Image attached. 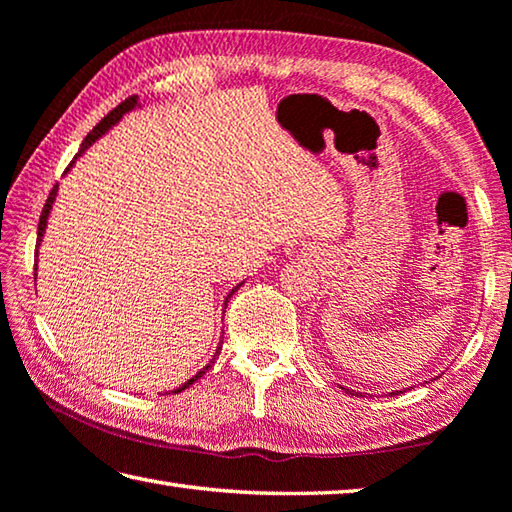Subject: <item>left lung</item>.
I'll use <instances>...</instances> for the list:
<instances>
[{
  "mask_svg": "<svg viewBox=\"0 0 512 512\" xmlns=\"http://www.w3.org/2000/svg\"><path fill=\"white\" fill-rule=\"evenodd\" d=\"M348 390V388H346ZM350 395H359V393H355V390H348ZM399 393H406V390H395V393H390V395H399Z\"/></svg>",
  "mask_w": 512,
  "mask_h": 512,
  "instance_id": "obj_1",
  "label": "left lung"
}]
</instances>
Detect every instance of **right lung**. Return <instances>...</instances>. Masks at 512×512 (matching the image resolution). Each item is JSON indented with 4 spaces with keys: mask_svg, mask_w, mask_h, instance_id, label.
<instances>
[{
    "mask_svg": "<svg viewBox=\"0 0 512 512\" xmlns=\"http://www.w3.org/2000/svg\"><path fill=\"white\" fill-rule=\"evenodd\" d=\"M137 102H135V97H128V99H124V102L122 104H119L117 108H113V110H110V113L102 119V122H99L93 130H90V133L86 135V139H84V142H82V148H79V153H84V150L90 146V144H93L95 142V139L97 137H102L104 133H106V130L110 128V126H113V124H117L119 122V117H122L124 113H128V110L130 108H133ZM55 195H57V186L53 188V190H50V195H48V199H46V204H44V210H42V217H39V224H37V246H39V242H42V235H44V228H46V222H48V213H50V206H53V202H55ZM37 255V253H35ZM239 286H242V284H239ZM239 286H235V290L239 288ZM235 290H233V293H235ZM233 293H230L228 297H226V304H228V299L230 297H233ZM219 344H224V342H219ZM219 350H222V346H217V353H219ZM215 359V357H213ZM213 359H210V364L208 366H204L202 370H199V373L195 375V377H190L188 379V382L184 384V386H179V388H175V390H170V393L168 395H175V393H182V390L184 388H188L190 384H195L197 382V379L199 377H204V373H206V370L210 368V366H213Z\"/></svg>",
    "mask_w": 512,
    "mask_h": 512,
    "instance_id": "right-lung-1",
    "label": "right lung"
}]
</instances>
